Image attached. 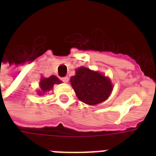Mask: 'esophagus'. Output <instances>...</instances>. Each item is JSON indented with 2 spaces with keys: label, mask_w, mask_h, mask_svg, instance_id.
Returning <instances> with one entry per match:
<instances>
[{
  "label": "esophagus",
  "mask_w": 156,
  "mask_h": 156,
  "mask_svg": "<svg viewBox=\"0 0 156 156\" xmlns=\"http://www.w3.org/2000/svg\"><path fill=\"white\" fill-rule=\"evenodd\" d=\"M61 80L63 82V83H68V80H69V78H68V77H63V78H61Z\"/></svg>",
  "instance_id": "1"
}]
</instances>
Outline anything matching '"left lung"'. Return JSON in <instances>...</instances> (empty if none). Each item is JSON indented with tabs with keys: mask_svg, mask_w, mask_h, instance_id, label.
<instances>
[{
	"mask_svg": "<svg viewBox=\"0 0 156 156\" xmlns=\"http://www.w3.org/2000/svg\"><path fill=\"white\" fill-rule=\"evenodd\" d=\"M71 84L79 100L89 105L100 104L113 90L111 81L98 72L81 67L71 78Z\"/></svg>",
	"mask_w": 156,
	"mask_h": 156,
	"instance_id": "1",
	"label": "left lung"
}]
</instances>
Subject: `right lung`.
<instances>
[{"label":"right lung","instance_id":"right-lung-1","mask_svg":"<svg viewBox=\"0 0 156 156\" xmlns=\"http://www.w3.org/2000/svg\"><path fill=\"white\" fill-rule=\"evenodd\" d=\"M60 83L61 81L56 76H51L49 78H41V82H40V90L37 93L39 95L45 94V93H47L52 88L53 85Z\"/></svg>","mask_w":156,"mask_h":156}]
</instances>
